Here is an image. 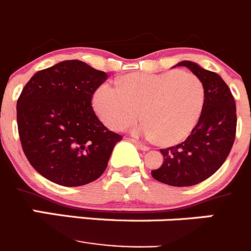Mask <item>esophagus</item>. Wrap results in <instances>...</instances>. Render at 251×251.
Masks as SVG:
<instances>
[{
    "label": "esophagus",
    "mask_w": 251,
    "mask_h": 251,
    "mask_svg": "<svg viewBox=\"0 0 251 251\" xmlns=\"http://www.w3.org/2000/svg\"><path fill=\"white\" fill-rule=\"evenodd\" d=\"M131 142L132 143H135V146L137 148H140L141 151H148L150 150V147H148V146H146V145H143V143H141V142H138V141H136V140H131Z\"/></svg>",
    "instance_id": "1"
}]
</instances>
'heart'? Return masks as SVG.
<instances>
[{"label":"heart","instance_id":"b5f03b06","mask_svg":"<svg viewBox=\"0 0 251 251\" xmlns=\"http://www.w3.org/2000/svg\"><path fill=\"white\" fill-rule=\"evenodd\" d=\"M205 89L198 76L177 70L162 74H131L120 88L104 83L93 96V106L108 127L124 130L142 114L146 121L133 133L157 137L162 146L184 141L198 124Z\"/></svg>","mask_w":251,"mask_h":251}]
</instances>
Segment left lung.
Returning a JSON list of instances; mask_svg holds the SVG:
<instances>
[{
  "label": "left lung",
  "mask_w": 251,
  "mask_h": 251,
  "mask_svg": "<svg viewBox=\"0 0 251 251\" xmlns=\"http://www.w3.org/2000/svg\"><path fill=\"white\" fill-rule=\"evenodd\" d=\"M175 66L187 67L200 78L205 101L200 119L186 140L160 150L164 162L152 170V176L172 186H191L208 179L227 159L235 138L237 109L230 89L216 72L191 61H181Z\"/></svg>",
  "instance_id": "obj_1"
}]
</instances>
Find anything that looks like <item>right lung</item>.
I'll return each mask as SVG.
<instances>
[{
	"mask_svg": "<svg viewBox=\"0 0 251 251\" xmlns=\"http://www.w3.org/2000/svg\"><path fill=\"white\" fill-rule=\"evenodd\" d=\"M108 78L86 62L67 60L36 72L17 101L23 152L40 175L62 186L98 179L123 136L97 118L92 96Z\"/></svg>",
	"mask_w": 251,
	"mask_h": 251,
	"instance_id": "1",
	"label": "right lung"
}]
</instances>
